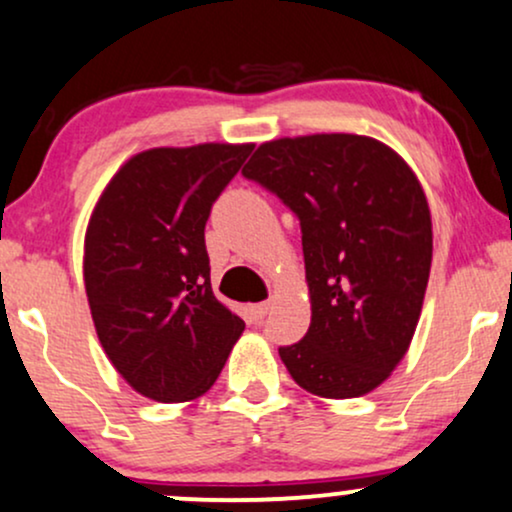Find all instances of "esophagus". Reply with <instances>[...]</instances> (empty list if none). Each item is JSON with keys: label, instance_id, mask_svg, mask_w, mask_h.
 Instances as JSON below:
<instances>
[{"label": "esophagus", "instance_id": "esophagus-1", "mask_svg": "<svg viewBox=\"0 0 512 512\" xmlns=\"http://www.w3.org/2000/svg\"><path fill=\"white\" fill-rule=\"evenodd\" d=\"M269 313V303H257V305H250V317L255 322H262L264 315Z\"/></svg>", "mask_w": 512, "mask_h": 512}]
</instances>
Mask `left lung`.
Returning <instances> with one entry per match:
<instances>
[{
	"label": "left lung",
	"instance_id": "1",
	"mask_svg": "<svg viewBox=\"0 0 512 512\" xmlns=\"http://www.w3.org/2000/svg\"><path fill=\"white\" fill-rule=\"evenodd\" d=\"M301 221L310 327L279 356L303 390L361 397L407 354L431 274V211L404 158L361 134L262 144L243 168Z\"/></svg>",
	"mask_w": 512,
	"mask_h": 512
}]
</instances>
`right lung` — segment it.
Instances as JSON below:
<instances>
[{
    "label": "right lung",
    "instance_id": "obj_1",
    "mask_svg": "<svg viewBox=\"0 0 512 512\" xmlns=\"http://www.w3.org/2000/svg\"><path fill=\"white\" fill-rule=\"evenodd\" d=\"M255 144L149 149L113 175L84 240L93 325L117 373L156 402L219 378L245 322L211 291L204 226Z\"/></svg>",
    "mask_w": 512,
    "mask_h": 512
}]
</instances>
